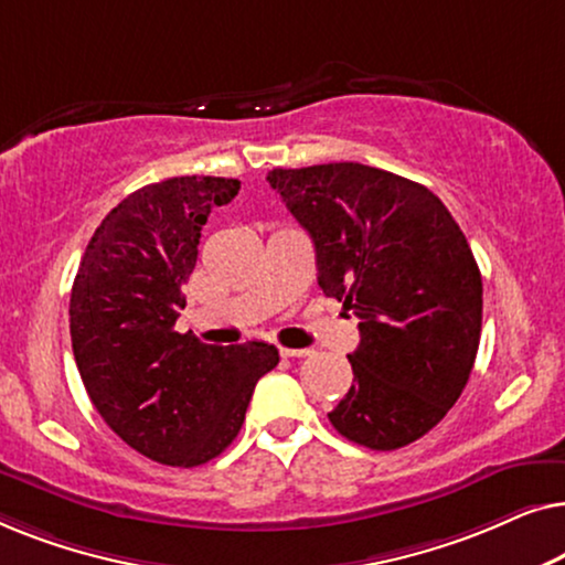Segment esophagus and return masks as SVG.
Segmentation results:
<instances>
[{"mask_svg": "<svg viewBox=\"0 0 565 565\" xmlns=\"http://www.w3.org/2000/svg\"><path fill=\"white\" fill-rule=\"evenodd\" d=\"M280 354L282 358H308L311 350H290V347H280Z\"/></svg>", "mask_w": 565, "mask_h": 565, "instance_id": "esophagus-1", "label": "esophagus"}]
</instances>
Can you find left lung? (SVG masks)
Returning a JSON list of instances; mask_svg holds the SVG:
<instances>
[{
    "label": "left lung",
    "instance_id": "obj_1",
    "mask_svg": "<svg viewBox=\"0 0 565 565\" xmlns=\"http://www.w3.org/2000/svg\"><path fill=\"white\" fill-rule=\"evenodd\" d=\"M269 188L308 231L323 296L360 319L339 435L398 450L445 419L481 342V273L450 211L424 184L358 161L273 169Z\"/></svg>",
    "mask_w": 565,
    "mask_h": 565
}]
</instances>
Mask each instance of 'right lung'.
<instances>
[{
    "label": "right lung",
    "instance_id": "right-lung-1",
    "mask_svg": "<svg viewBox=\"0 0 565 565\" xmlns=\"http://www.w3.org/2000/svg\"><path fill=\"white\" fill-rule=\"evenodd\" d=\"M226 177H172L120 200L74 277L68 329L97 414L122 443L161 466L195 468L234 443L273 344H203L180 334L184 282L213 207L236 198Z\"/></svg>",
    "mask_w": 565,
    "mask_h": 565
}]
</instances>
